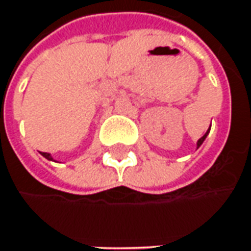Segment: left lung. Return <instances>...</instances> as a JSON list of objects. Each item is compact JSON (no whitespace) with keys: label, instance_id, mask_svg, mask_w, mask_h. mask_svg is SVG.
Instances as JSON below:
<instances>
[{"label":"left lung","instance_id":"1","mask_svg":"<svg viewBox=\"0 0 251 251\" xmlns=\"http://www.w3.org/2000/svg\"><path fill=\"white\" fill-rule=\"evenodd\" d=\"M209 130H210V129H209ZM209 130H207V132H206V133H204V135H203V136H201V138H200V139L198 140V148H199L200 145H201V143L204 142V139H206V136L209 135Z\"/></svg>","mask_w":251,"mask_h":251}]
</instances>
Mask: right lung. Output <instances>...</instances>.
I'll use <instances>...</instances> for the list:
<instances>
[{
	"instance_id": "right-lung-1",
	"label": "right lung",
	"mask_w": 251,
	"mask_h": 251,
	"mask_svg": "<svg viewBox=\"0 0 251 251\" xmlns=\"http://www.w3.org/2000/svg\"><path fill=\"white\" fill-rule=\"evenodd\" d=\"M41 155L44 156V157H47L48 160H52V156L50 153H47V152H41Z\"/></svg>"
}]
</instances>
